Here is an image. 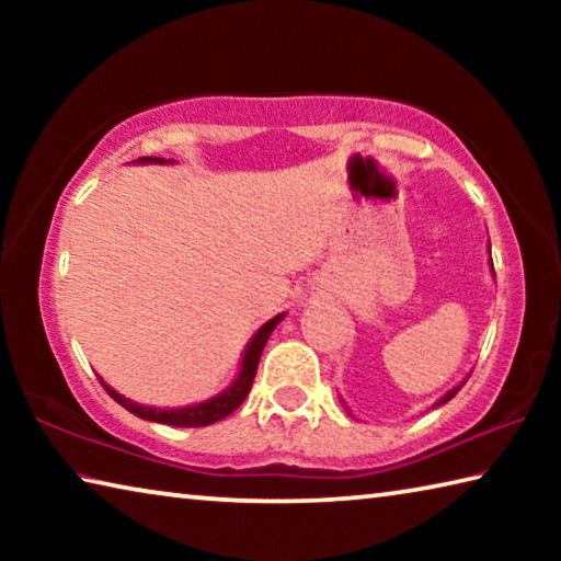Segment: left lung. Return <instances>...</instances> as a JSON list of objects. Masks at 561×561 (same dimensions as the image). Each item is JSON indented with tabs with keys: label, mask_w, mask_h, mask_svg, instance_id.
Segmentation results:
<instances>
[{
	"label": "left lung",
	"mask_w": 561,
	"mask_h": 561,
	"mask_svg": "<svg viewBox=\"0 0 561 561\" xmlns=\"http://www.w3.org/2000/svg\"><path fill=\"white\" fill-rule=\"evenodd\" d=\"M490 264H492V260H490ZM492 277H495V270H492ZM465 381H468V378H465ZM465 381H462V383H465ZM462 383H460V386H453V388H450V391H448V393H445V396L440 398V401H435V405H443V403H448V401H450V398H453L455 393H458V391H460V388H462Z\"/></svg>",
	"instance_id": "8db88e82"
}]
</instances>
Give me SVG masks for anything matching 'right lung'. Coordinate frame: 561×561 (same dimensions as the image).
Wrapping results in <instances>:
<instances>
[{
	"instance_id": "add662e5",
	"label": "right lung",
	"mask_w": 561,
	"mask_h": 561,
	"mask_svg": "<svg viewBox=\"0 0 561 561\" xmlns=\"http://www.w3.org/2000/svg\"><path fill=\"white\" fill-rule=\"evenodd\" d=\"M133 163H138V165H146V163L165 165V163H173V160L138 158V160H133ZM282 319H284V314H277L274 319H270L267 324H262L257 329V334H254L250 339V344L244 346L240 374L234 376V381L227 386L222 393L207 398V401H203V403H193V405H183V408H153V405L136 403V401H130V398L121 396L116 388H111L106 381H103V378H99V381H101L103 388H106V393L113 398V401L121 403L133 415L144 417V421H153V423H163V425H178V428H203V425H213V423L222 421V417H227L232 411H237V408L242 405V401L252 388L254 374H257L262 348H264V344H267L270 334Z\"/></svg>"
}]
</instances>
